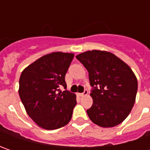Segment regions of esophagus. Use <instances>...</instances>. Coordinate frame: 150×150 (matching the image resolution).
<instances>
[{"label":"esophagus","mask_w":150,"mask_h":150,"mask_svg":"<svg viewBox=\"0 0 150 150\" xmlns=\"http://www.w3.org/2000/svg\"><path fill=\"white\" fill-rule=\"evenodd\" d=\"M88 93V91L87 89H85L84 90L83 93H78V95L80 96V97H83V96L87 95Z\"/></svg>","instance_id":"obj_1"}]
</instances>
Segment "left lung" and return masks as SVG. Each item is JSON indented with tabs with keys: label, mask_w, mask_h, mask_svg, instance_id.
Wrapping results in <instances>:
<instances>
[{
	"label": "left lung",
	"mask_w": 150,
	"mask_h": 150,
	"mask_svg": "<svg viewBox=\"0 0 150 150\" xmlns=\"http://www.w3.org/2000/svg\"><path fill=\"white\" fill-rule=\"evenodd\" d=\"M76 58L88 72L93 105L87 110L93 123L112 128L129 116L135 103L138 81L130 67L107 51L92 50Z\"/></svg>",
	"instance_id": "8db88e82"
}]
</instances>
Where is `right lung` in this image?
<instances>
[{"mask_svg":"<svg viewBox=\"0 0 150 150\" xmlns=\"http://www.w3.org/2000/svg\"><path fill=\"white\" fill-rule=\"evenodd\" d=\"M74 57L71 52H54L44 55L22 71L19 96L27 114L44 129H57L69 123L76 94L67 88L65 75Z\"/></svg>","mask_w":150,"mask_h":150,"instance_id":"add662e5","label":"right lung"}]
</instances>
